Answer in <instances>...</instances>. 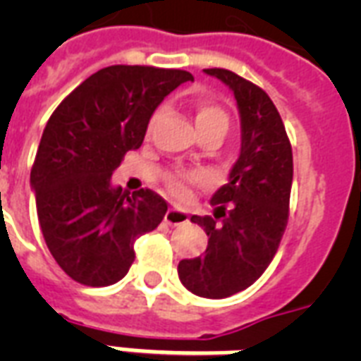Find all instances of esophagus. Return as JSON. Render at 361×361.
I'll return each instance as SVG.
<instances>
[{
	"label": "esophagus",
	"mask_w": 361,
	"mask_h": 361,
	"mask_svg": "<svg viewBox=\"0 0 361 361\" xmlns=\"http://www.w3.org/2000/svg\"><path fill=\"white\" fill-rule=\"evenodd\" d=\"M187 221H189V215L187 212L183 209H178V208H170L166 214H164V223L170 226H180V225H185Z\"/></svg>",
	"instance_id": "34e87169"
}]
</instances>
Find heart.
I'll list each match as a JSON object with an SVG mask.
<instances>
[{"instance_id": "obj_1", "label": "heart", "mask_w": 361, "mask_h": 361, "mask_svg": "<svg viewBox=\"0 0 361 361\" xmlns=\"http://www.w3.org/2000/svg\"><path fill=\"white\" fill-rule=\"evenodd\" d=\"M192 118L198 129L206 127H228V114L221 109L219 104L209 101V99H197L192 103ZM197 180L195 174H180L170 178L169 187L178 198H185L189 195V181Z\"/></svg>"}]
</instances>
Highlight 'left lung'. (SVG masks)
I'll return each instance as SVG.
<instances>
[{"mask_svg": "<svg viewBox=\"0 0 361 361\" xmlns=\"http://www.w3.org/2000/svg\"><path fill=\"white\" fill-rule=\"evenodd\" d=\"M231 87L241 123L240 157L215 191L214 217L192 215L208 234L204 257L185 258L178 275L187 290L221 300L245 290L274 260L288 221L292 147L268 93L226 69H204Z\"/></svg>", "mask_w": 361, "mask_h": 361, "instance_id": "1", "label": "left lung"}]
</instances>
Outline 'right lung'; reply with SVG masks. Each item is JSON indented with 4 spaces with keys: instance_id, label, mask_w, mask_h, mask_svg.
I'll return each mask as SVG.
<instances>
[{
    "instance_id": "add662e5",
    "label": "right lung",
    "mask_w": 361,
    "mask_h": 361,
    "mask_svg": "<svg viewBox=\"0 0 361 361\" xmlns=\"http://www.w3.org/2000/svg\"><path fill=\"white\" fill-rule=\"evenodd\" d=\"M189 80L187 71L112 65L86 78L50 116L30 183L48 249L76 283L123 279L136 238L163 221V197L125 191L110 178L125 153L142 146L163 99Z\"/></svg>"
}]
</instances>
